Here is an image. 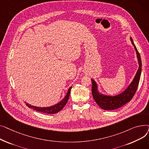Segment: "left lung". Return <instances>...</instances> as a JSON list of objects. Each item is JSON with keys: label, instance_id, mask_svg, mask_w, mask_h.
<instances>
[{"label": "left lung", "instance_id": "obj_1", "mask_svg": "<svg viewBox=\"0 0 149 149\" xmlns=\"http://www.w3.org/2000/svg\"><path fill=\"white\" fill-rule=\"evenodd\" d=\"M130 41L132 45L134 46L135 50L136 51V57L138 62V69L136 71V73L132 80V82L126 88L124 91L121 92L119 94L111 95L105 94L99 91L98 85L96 81L91 79L92 81V94L93 99L95 101L97 104L104 110L111 111L114 109H118L126 104L132 100L133 97L134 96L136 91L138 88V86L140 80L141 74V68H142V63L140 55L136 49V47L135 45L132 37H130Z\"/></svg>", "mask_w": 149, "mask_h": 149}]
</instances>
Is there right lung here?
I'll use <instances>...</instances> for the list:
<instances>
[{
    "label": "right lung",
    "mask_w": 149,
    "mask_h": 149,
    "mask_svg": "<svg viewBox=\"0 0 149 149\" xmlns=\"http://www.w3.org/2000/svg\"><path fill=\"white\" fill-rule=\"evenodd\" d=\"M71 89H72V86H70L69 88V89L68 90V92L66 93V95L65 96V97L63 98L60 101H59V102H58L57 104L52 105L49 107H37V106L31 105V104L27 103L26 102H25V103L28 107H29L31 109H33L36 111L40 112H42L44 113H49V114L56 113H58V112H60L61 109L65 107V106L67 103L68 101L69 100L70 92V90H71Z\"/></svg>",
    "instance_id": "obj_1"
}]
</instances>
